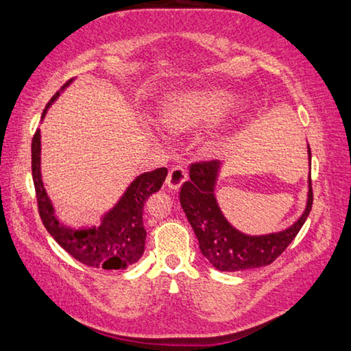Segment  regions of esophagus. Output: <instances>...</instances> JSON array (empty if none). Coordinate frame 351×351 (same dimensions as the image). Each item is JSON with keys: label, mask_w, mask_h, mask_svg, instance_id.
<instances>
[{"label": "esophagus", "mask_w": 351, "mask_h": 351, "mask_svg": "<svg viewBox=\"0 0 351 351\" xmlns=\"http://www.w3.org/2000/svg\"><path fill=\"white\" fill-rule=\"evenodd\" d=\"M188 179V174L185 168H182V166H174L169 171L168 177H166V185H168L171 189H179L183 183L186 182Z\"/></svg>", "instance_id": "34e87169"}]
</instances>
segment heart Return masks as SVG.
Listing matches in <instances>:
<instances>
[{
  "label": "heart",
  "mask_w": 351,
  "mask_h": 351,
  "mask_svg": "<svg viewBox=\"0 0 351 351\" xmlns=\"http://www.w3.org/2000/svg\"><path fill=\"white\" fill-rule=\"evenodd\" d=\"M237 95L223 88L176 91L160 104V117L172 134H191L219 123L237 107ZM222 143L221 132L206 136L205 145L216 149Z\"/></svg>",
  "instance_id": "1"
}]
</instances>
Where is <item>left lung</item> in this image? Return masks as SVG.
Here are the masks:
<instances>
[{"label":"left lung","instance_id":"obj_1","mask_svg":"<svg viewBox=\"0 0 351 351\" xmlns=\"http://www.w3.org/2000/svg\"><path fill=\"white\" fill-rule=\"evenodd\" d=\"M311 165V149L308 146ZM219 160L194 163L189 168L191 180L180 189V205L199 241L202 255L221 272H238L263 267L283 254L305 223L313 206L311 176L308 177V199L302 216L291 227L267 234H245L223 216L215 189L221 176Z\"/></svg>","mask_w":351,"mask_h":351}]
</instances>
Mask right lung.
Returning <instances> with one entry per match:
<instances>
[{
    "label": "right lung",
    "instance_id": "add662e5",
    "mask_svg": "<svg viewBox=\"0 0 351 351\" xmlns=\"http://www.w3.org/2000/svg\"><path fill=\"white\" fill-rule=\"evenodd\" d=\"M73 80H68L48 102L42 113V121L48 113V108ZM40 163H42V135L38 129L32 138V179L37 194L38 213L43 226L62 249H65L85 266L106 269V271H119V269L123 271L140 260L146 243L143 208L149 196L162 188L168 169L158 168L136 176L125 188L118 202L101 216V222L97 226L76 228L60 222L57 217L54 205L43 185Z\"/></svg>",
    "mask_w": 351,
    "mask_h": 351
}]
</instances>
